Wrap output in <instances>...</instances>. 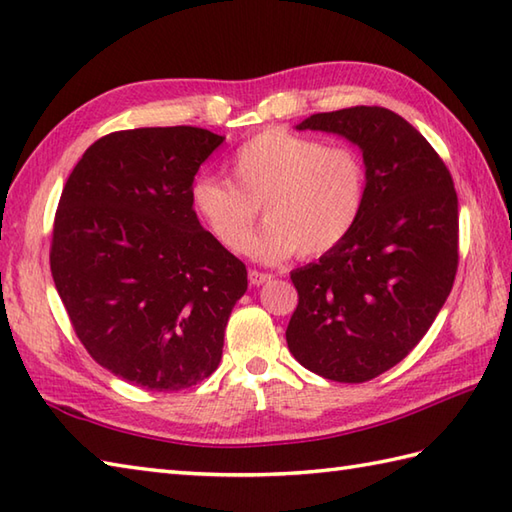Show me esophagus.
<instances>
[{"label":"esophagus","instance_id":"34e87169","mask_svg":"<svg viewBox=\"0 0 512 512\" xmlns=\"http://www.w3.org/2000/svg\"><path fill=\"white\" fill-rule=\"evenodd\" d=\"M270 279H273V275H270V273H259V270H250V273H248V281L253 286H262Z\"/></svg>","mask_w":512,"mask_h":512}]
</instances>
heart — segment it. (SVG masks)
Here are the masks:
<instances>
[{
  "mask_svg": "<svg viewBox=\"0 0 512 512\" xmlns=\"http://www.w3.org/2000/svg\"><path fill=\"white\" fill-rule=\"evenodd\" d=\"M231 182L198 178L191 204L211 235L231 253L253 244L259 206L268 220L255 244L264 262L299 250L319 257L352 235L365 211L369 173L361 151L290 129L270 127L250 136L228 160Z\"/></svg>",
  "mask_w": 512,
  "mask_h": 512,
  "instance_id": "1",
  "label": "heart"
}]
</instances>
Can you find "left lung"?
Instances as JSON below:
<instances>
[{
    "label": "left lung",
    "mask_w": 512,
    "mask_h": 512,
    "mask_svg": "<svg viewBox=\"0 0 512 512\" xmlns=\"http://www.w3.org/2000/svg\"><path fill=\"white\" fill-rule=\"evenodd\" d=\"M299 129L361 147L369 191L352 235L290 273L299 303L286 341L310 372L367 383L420 343L449 297L460 259L458 193L427 138L385 107L312 114Z\"/></svg>",
    "instance_id": "left-lung-1"
}]
</instances>
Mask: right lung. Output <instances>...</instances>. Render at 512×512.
Segmentation results:
<instances>
[{
	"mask_svg": "<svg viewBox=\"0 0 512 512\" xmlns=\"http://www.w3.org/2000/svg\"><path fill=\"white\" fill-rule=\"evenodd\" d=\"M222 140L189 125L107 134L76 162L54 213L50 270L74 334L147 391L215 372L248 288L244 262L200 226L189 195Z\"/></svg>",
	"mask_w": 512,
	"mask_h": 512,
	"instance_id": "right-lung-1",
	"label": "right lung"
}]
</instances>
